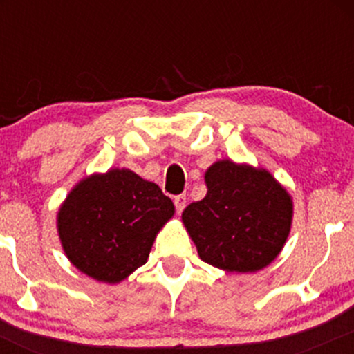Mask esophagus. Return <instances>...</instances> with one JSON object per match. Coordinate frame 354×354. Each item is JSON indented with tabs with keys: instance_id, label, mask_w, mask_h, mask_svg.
<instances>
[{
	"instance_id": "esophagus-1",
	"label": "esophagus",
	"mask_w": 354,
	"mask_h": 354,
	"mask_svg": "<svg viewBox=\"0 0 354 354\" xmlns=\"http://www.w3.org/2000/svg\"><path fill=\"white\" fill-rule=\"evenodd\" d=\"M173 201H174V208H176V213L180 214L186 206V196L185 194H178V196H174Z\"/></svg>"
}]
</instances>
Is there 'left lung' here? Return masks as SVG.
<instances>
[{"mask_svg": "<svg viewBox=\"0 0 354 354\" xmlns=\"http://www.w3.org/2000/svg\"><path fill=\"white\" fill-rule=\"evenodd\" d=\"M208 193L183 211V223L205 263L251 273L278 256L291 228L293 203L265 169L225 160L205 174Z\"/></svg>", "mask_w": 354, "mask_h": 354, "instance_id": "left-lung-1", "label": "left lung"}]
</instances>
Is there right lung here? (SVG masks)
<instances>
[{"mask_svg": "<svg viewBox=\"0 0 354 354\" xmlns=\"http://www.w3.org/2000/svg\"><path fill=\"white\" fill-rule=\"evenodd\" d=\"M173 201L129 169L81 181L61 206L64 253L84 274L118 283L143 266L154 236L173 216Z\"/></svg>", "mask_w": 354, "mask_h": 354, "instance_id": "add662e5", "label": "right lung"}]
</instances>
